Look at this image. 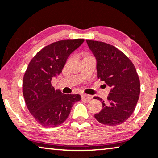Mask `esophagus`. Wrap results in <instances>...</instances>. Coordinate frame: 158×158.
I'll use <instances>...</instances> for the list:
<instances>
[{"mask_svg":"<svg viewBox=\"0 0 158 158\" xmlns=\"http://www.w3.org/2000/svg\"><path fill=\"white\" fill-rule=\"evenodd\" d=\"M81 99H85V100L89 101V99H92V97L89 94H82L81 95Z\"/></svg>","mask_w":158,"mask_h":158,"instance_id":"34e87169","label":"esophagus"}]
</instances>
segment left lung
Segmentation results:
<instances>
[{"label":"left lung","instance_id":"1","mask_svg":"<svg viewBox=\"0 0 158 158\" xmlns=\"http://www.w3.org/2000/svg\"><path fill=\"white\" fill-rule=\"evenodd\" d=\"M97 60V77L111 87L107 100L94 117L99 123L116 126L123 123L134 112L139 99L140 84L134 64L115 46L104 42L86 40Z\"/></svg>","mask_w":158,"mask_h":158}]
</instances>
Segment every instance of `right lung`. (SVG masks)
Wrapping results in <instances>:
<instances>
[{
    "label": "right lung",
    "mask_w": 158,
    "mask_h": 158,
    "mask_svg": "<svg viewBox=\"0 0 158 158\" xmlns=\"http://www.w3.org/2000/svg\"><path fill=\"white\" fill-rule=\"evenodd\" d=\"M84 39L62 40L42 48L28 64L23 77V94L26 106L42 126L54 127L67 119L79 94H65L55 89L52 78L60 74L72 53Z\"/></svg>",
    "instance_id": "right-lung-1"
}]
</instances>
